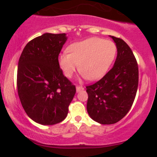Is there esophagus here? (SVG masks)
Returning <instances> with one entry per match:
<instances>
[{
	"label": "esophagus",
	"mask_w": 157,
	"mask_h": 157,
	"mask_svg": "<svg viewBox=\"0 0 157 157\" xmlns=\"http://www.w3.org/2000/svg\"><path fill=\"white\" fill-rule=\"evenodd\" d=\"M84 88H83L82 86H76V91H77V92H79V91L82 90Z\"/></svg>",
	"instance_id": "obj_1"
}]
</instances>
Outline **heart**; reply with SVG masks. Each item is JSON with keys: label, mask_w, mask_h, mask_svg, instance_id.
<instances>
[{"label": "heart", "mask_w": 157, "mask_h": 157, "mask_svg": "<svg viewBox=\"0 0 157 157\" xmlns=\"http://www.w3.org/2000/svg\"><path fill=\"white\" fill-rule=\"evenodd\" d=\"M59 58L60 68L66 77L79 72L89 80H98L108 71L116 57L117 48L113 41L100 37H90L74 43Z\"/></svg>", "instance_id": "1"}]
</instances>
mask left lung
I'll return each instance as SVG.
<instances>
[{
    "label": "left lung",
    "instance_id": "obj_1",
    "mask_svg": "<svg viewBox=\"0 0 157 157\" xmlns=\"http://www.w3.org/2000/svg\"><path fill=\"white\" fill-rule=\"evenodd\" d=\"M116 44L117 57L112 69L102 78L87 86V112L101 124L121 120L134 103L138 86V66L129 45L111 36Z\"/></svg>",
    "mask_w": 157,
    "mask_h": 157
}]
</instances>
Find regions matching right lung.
<instances>
[{"instance_id":"obj_1","label":"right lung","mask_w":157,"mask_h":157,"mask_svg":"<svg viewBox=\"0 0 157 157\" xmlns=\"http://www.w3.org/2000/svg\"><path fill=\"white\" fill-rule=\"evenodd\" d=\"M66 40L65 34L45 33L29 41L19 59V100L27 116L42 125L63 121L76 93L58 60Z\"/></svg>"}]
</instances>
